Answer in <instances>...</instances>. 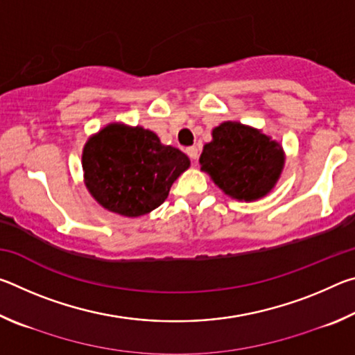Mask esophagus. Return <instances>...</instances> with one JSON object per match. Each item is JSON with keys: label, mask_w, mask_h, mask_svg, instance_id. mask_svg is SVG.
I'll return each instance as SVG.
<instances>
[{"label": "esophagus", "mask_w": 355, "mask_h": 355, "mask_svg": "<svg viewBox=\"0 0 355 355\" xmlns=\"http://www.w3.org/2000/svg\"><path fill=\"white\" fill-rule=\"evenodd\" d=\"M186 153H188L189 158L194 159V161H197V158H199V148H197L196 146L186 148Z\"/></svg>", "instance_id": "1"}]
</instances>
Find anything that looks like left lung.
Segmentation results:
<instances>
[{
    "instance_id": "obj_1",
    "label": "left lung",
    "mask_w": 355,
    "mask_h": 355,
    "mask_svg": "<svg viewBox=\"0 0 355 355\" xmlns=\"http://www.w3.org/2000/svg\"><path fill=\"white\" fill-rule=\"evenodd\" d=\"M200 169L232 199L252 202L272 191L284 171L285 153L263 131L239 122H224L203 146Z\"/></svg>"
}]
</instances>
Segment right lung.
<instances>
[{
  "label": "right lung",
  "instance_id": "1",
  "mask_svg": "<svg viewBox=\"0 0 355 355\" xmlns=\"http://www.w3.org/2000/svg\"><path fill=\"white\" fill-rule=\"evenodd\" d=\"M191 161L153 131L110 123L83 148L84 183L107 211L127 218L158 208Z\"/></svg>",
  "mask_w": 355,
  "mask_h": 355
}]
</instances>
